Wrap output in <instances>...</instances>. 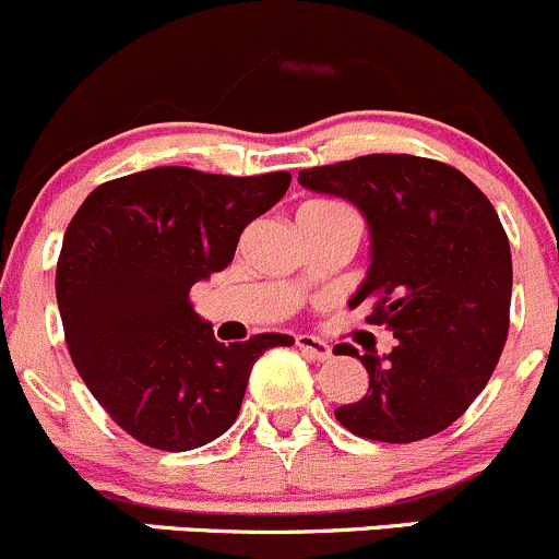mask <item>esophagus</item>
I'll use <instances>...</instances> for the list:
<instances>
[{
	"label": "esophagus",
	"instance_id": "34e87169",
	"mask_svg": "<svg viewBox=\"0 0 559 559\" xmlns=\"http://www.w3.org/2000/svg\"><path fill=\"white\" fill-rule=\"evenodd\" d=\"M297 346H300L302 354H306V357H311L313 362H324V359L332 357V348L316 335H297Z\"/></svg>",
	"mask_w": 559,
	"mask_h": 559
}]
</instances>
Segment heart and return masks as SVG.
<instances>
[{
	"mask_svg": "<svg viewBox=\"0 0 559 559\" xmlns=\"http://www.w3.org/2000/svg\"><path fill=\"white\" fill-rule=\"evenodd\" d=\"M313 205H324V202H313Z\"/></svg>",
	"mask_w": 559,
	"mask_h": 559,
	"instance_id": "1",
	"label": "heart"
}]
</instances>
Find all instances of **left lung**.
<instances>
[{
    "label": "left lung",
    "instance_id": "left-lung-1",
    "mask_svg": "<svg viewBox=\"0 0 559 559\" xmlns=\"http://www.w3.org/2000/svg\"><path fill=\"white\" fill-rule=\"evenodd\" d=\"M306 189L352 202L368 224V275L348 306L397 337L384 357L348 346L368 394L335 419L359 438L411 443L447 430L487 386L509 335L511 248L492 202L443 162L373 154L300 170Z\"/></svg>",
    "mask_w": 559,
    "mask_h": 559
}]
</instances>
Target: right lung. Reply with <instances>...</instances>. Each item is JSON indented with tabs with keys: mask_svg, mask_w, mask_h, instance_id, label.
Wrapping results in <instances>:
<instances>
[{
	"mask_svg": "<svg viewBox=\"0 0 559 559\" xmlns=\"http://www.w3.org/2000/svg\"><path fill=\"white\" fill-rule=\"evenodd\" d=\"M289 183V173L154 167L97 186L72 216L56 264L67 346L99 405L145 447L189 452L227 432L253 362L295 343L264 332L224 346L189 302Z\"/></svg>",
	"mask_w": 559,
	"mask_h": 559,
	"instance_id": "obj_1",
	"label": "right lung"
}]
</instances>
